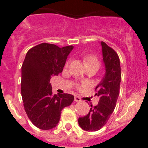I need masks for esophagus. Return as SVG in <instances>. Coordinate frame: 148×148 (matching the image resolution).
I'll return each mask as SVG.
<instances>
[{
    "mask_svg": "<svg viewBox=\"0 0 148 148\" xmlns=\"http://www.w3.org/2000/svg\"><path fill=\"white\" fill-rule=\"evenodd\" d=\"M74 100H75V101H76V102H79V101H82V99H81V98L79 97V96H75V98H74Z\"/></svg>",
    "mask_w": 148,
    "mask_h": 148,
    "instance_id": "obj_1",
    "label": "esophagus"
}]
</instances>
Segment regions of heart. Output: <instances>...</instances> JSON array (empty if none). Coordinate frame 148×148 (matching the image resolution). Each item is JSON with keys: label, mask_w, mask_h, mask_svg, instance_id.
I'll return each mask as SVG.
<instances>
[{"label": "heart", "mask_w": 148, "mask_h": 148, "mask_svg": "<svg viewBox=\"0 0 148 148\" xmlns=\"http://www.w3.org/2000/svg\"><path fill=\"white\" fill-rule=\"evenodd\" d=\"M84 64L88 65L90 64H93V63H99L97 58L94 56H86L84 57ZM68 64V63H67ZM85 87V84H82V85H78V88H82V87Z\"/></svg>", "instance_id": "obj_1"}]
</instances>
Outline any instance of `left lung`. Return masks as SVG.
Masks as SVG:
<instances>
[{
  "label": "left lung",
  "mask_w": 148,
  "mask_h": 148,
  "mask_svg": "<svg viewBox=\"0 0 148 148\" xmlns=\"http://www.w3.org/2000/svg\"><path fill=\"white\" fill-rule=\"evenodd\" d=\"M105 75L95 87L99 104L90 108V112L78 119V125L86 131H97L108 122L116 105L119 95L121 73L120 61L116 51L101 41Z\"/></svg>",
  "instance_id": "obj_1"
}]
</instances>
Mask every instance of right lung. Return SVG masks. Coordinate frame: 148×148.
<instances>
[{"label": "right lung", "mask_w": 148, "mask_h": 148, "mask_svg": "<svg viewBox=\"0 0 148 148\" xmlns=\"http://www.w3.org/2000/svg\"><path fill=\"white\" fill-rule=\"evenodd\" d=\"M73 46L58 47L42 43L27 52L21 67V91L23 107L35 127L50 130L56 127L61 110L70 106L74 96L68 93L53 95L51 78L62 73Z\"/></svg>", "instance_id": "obj_1"}]
</instances>
